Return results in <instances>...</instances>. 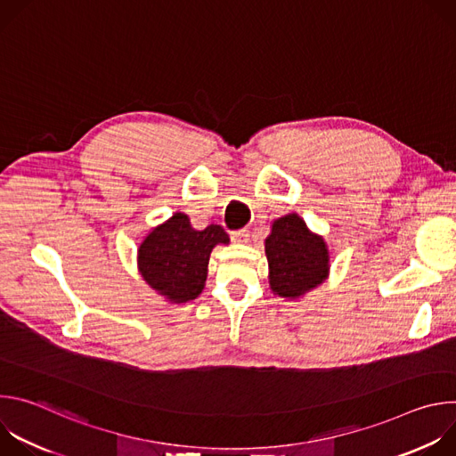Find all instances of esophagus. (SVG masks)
Instances as JSON below:
<instances>
[{"instance_id": "34e87169", "label": "esophagus", "mask_w": 456, "mask_h": 456, "mask_svg": "<svg viewBox=\"0 0 456 456\" xmlns=\"http://www.w3.org/2000/svg\"><path fill=\"white\" fill-rule=\"evenodd\" d=\"M231 236H232V240L245 243V241L250 240V231L248 229H238V231H232Z\"/></svg>"}]
</instances>
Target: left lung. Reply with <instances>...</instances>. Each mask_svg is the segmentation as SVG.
Here are the masks:
<instances>
[{
    "instance_id": "obj_1",
    "label": "left lung",
    "mask_w": 456,
    "mask_h": 456,
    "mask_svg": "<svg viewBox=\"0 0 456 456\" xmlns=\"http://www.w3.org/2000/svg\"><path fill=\"white\" fill-rule=\"evenodd\" d=\"M265 254L271 289L281 297H299L329 274L327 243L312 234L297 215H287L273 224Z\"/></svg>"
}]
</instances>
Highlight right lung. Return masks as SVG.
Listing matches in <instances>:
<instances>
[{
	"mask_svg": "<svg viewBox=\"0 0 456 456\" xmlns=\"http://www.w3.org/2000/svg\"><path fill=\"white\" fill-rule=\"evenodd\" d=\"M218 243H229V236L220 225L194 231L189 218L176 213L142 241L139 248L141 274L169 301H191L204 289L209 256Z\"/></svg>",
	"mask_w": 456,
	"mask_h": 456,
	"instance_id": "obj_1",
	"label": "right lung"
}]
</instances>
